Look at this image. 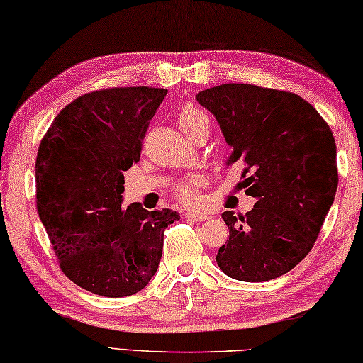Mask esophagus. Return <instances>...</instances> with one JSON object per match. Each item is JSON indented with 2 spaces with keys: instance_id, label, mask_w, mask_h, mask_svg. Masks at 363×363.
<instances>
[{
  "instance_id": "obj_1",
  "label": "esophagus",
  "mask_w": 363,
  "mask_h": 363,
  "mask_svg": "<svg viewBox=\"0 0 363 363\" xmlns=\"http://www.w3.org/2000/svg\"><path fill=\"white\" fill-rule=\"evenodd\" d=\"M186 217L189 220L193 222H206L209 220V213H204V212H188Z\"/></svg>"
}]
</instances>
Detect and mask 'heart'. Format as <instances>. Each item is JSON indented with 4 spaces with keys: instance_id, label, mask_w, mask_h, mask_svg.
I'll use <instances>...</instances> for the list:
<instances>
[{
    "instance_id": "heart-1",
    "label": "heart",
    "mask_w": 363,
    "mask_h": 363,
    "mask_svg": "<svg viewBox=\"0 0 363 363\" xmlns=\"http://www.w3.org/2000/svg\"><path fill=\"white\" fill-rule=\"evenodd\" d=\"M203 122H209V117L193 104L183 106L180 112H178V123H180L182 130L186 135L191 133L193 130L196 127H199ZM201 185H203V177L196 175L193 178H189L186 183H183V185L178 186L177 193L183 201H186V203H194L196 198H198V196H196V188Z\"/></svg>"
}]
</instances>
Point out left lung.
<instances>
[{
  "instance_id": "8db88e82",
  "label": "left lung",
  "mask_w": 363,
  "mask_h": 363,
  "mask_svg": "<svg viewBox=\"0 0 363 363\" xmlns=\"http://www.w3.org/2000/svg\"><path fill=\"white\" fill-rule=\"evenodd\" d=\"M242 167L255 199L245 216L222 213L230 230L217 264L235 280L260 283L294 269L315 242L337 189L336 143L312 104L294 93L223 83L196 94Z\"/></svg>"
}]
</instances>
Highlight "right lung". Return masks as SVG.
Segmentation results:
<instances>
[{
    "mask_svg": "<svg viewBox=\"0 0 363 363\" xmlns=\"http://www.w3.org/2000/svg\"><path fill=\"white\" fill-rule=\"evenodd\" d=\"M167 90L108 88L77 98L56 116L35 162L37 209L64 275L90 293L125 298L150 283L164 230L180 213L123 209V172Z\"/></svg>",
    "mask_w": 363,
    "mask_h": 363,
    "instance_id": "1",
    "label": "right lung"
}]
</instances>
